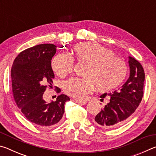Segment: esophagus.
<instances>
[{
  "label": "esophagus",
  "instance_id": "esophagus-1",
  "mask_svg": "<svg viewBox=\"0 0 156 156\" xmlns=\"http://www.w3.org/2000/svg\"><path fill=\"white\" fill-rule=\"evenodd\" d=\"M75 102L76 103L78 104H80V105H85L87 101H86V100H75Z\"/></svg>",
  "mask_w": 156,
  "mask_h": 156
}]
</instances>
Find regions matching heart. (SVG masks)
<instances>
[{"mask_svg": "<svg viewBox=\"0 0 156 156\" xmlns=\"http://www.w3.org/2000/svg\"><path fill=\"white\" fill-rule=\"evenodd\" d=\"M74 57L78 62L87 64L84 78H72L64 84V90L78 100L85 99L93 91H107L117 87L125 80L128 72L126 62L114 56L112 50L98 43H80L73 47ZM73 60L64 54L55 56L51 67L59 76H67L73 67Z\"/></svg>", "mask_w": 156, "mask_h": 156, "instance_id": "b5f03b06", "label": "heart"}]
</instances>
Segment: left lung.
Returning <instances> with one entry per match:
<instances>
[{"label": "left lung", "instance_id": "obj_1", "mask_svg": "<svg viewBox=\"0 0 156 156\" xmlns=\"http://www.w3.org/2000/svg\"><path fill=\"white\" fill-rule=\"evenodd\" d=\"M129 78L118 90L103 94L100 100L107 98V104L96 115L95 123L105 129H114L122 125L135 112L143 97L145 78L143 67L134 58L129 56ZM107 95L109 96L107 97Z\"/></svg>", "mask_w": 156, "mask_h": 156}]
</instances>
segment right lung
<instances>
[{
  "label": "right lung",
  "instance_id": "1",
  "mask_svg": "<svg viewBox=\"0 0 156 156\" xmlns=\"http://www.w3.org/2000/svg\"><path fill=\"white\" fill-rule=\"evenodd\" d=\"M56 52L53 44H41L21 51L13 63L11 76L13 96L18 107L31 122L49 127L58 125L65 112V94L56 101L46 102L43 94L47 87L53 88L54 73L51 59ZM56 92L60 91L58 87Z\"/></svg>",
  "mask_w": 156,
  "mask_h": 156
}]
</instances>
